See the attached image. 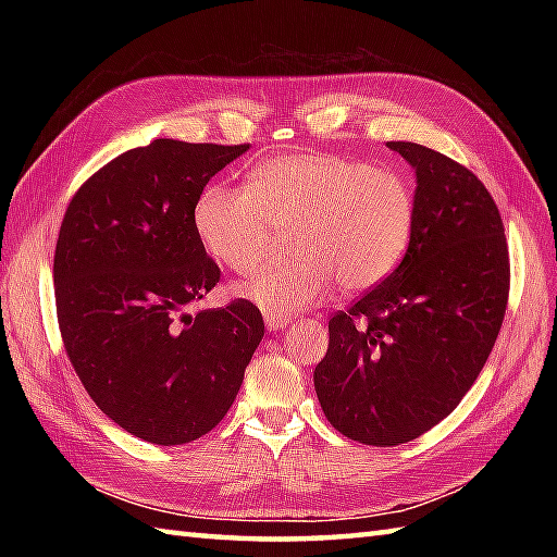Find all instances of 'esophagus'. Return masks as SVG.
Returning <instances> with one entry per match:
<instances>
[{"label": "esophagus", "instance_id": "1", "mask_svg": "<svg viewBox=\"0 0 557 557\" xmlns=\"http://www.w3.org/2000/svg\"><path fill=\"white\" fill-rule=\"evenodd\" d=\"M289 321H292V318H287V315H270V313L265 315V325H268V330H272V333H277V330L287 327Z\"/></svg>", "mask_w": 557, "mask_h": 557}]
</instances>
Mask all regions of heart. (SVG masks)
<instances>
[{
	"label": "heart",
	"mask_w": 557,
	"mask_h": 557,
	"mask_svg": "<svg viewBox=\"0 0 557 557\" xmlns=\"http://www.w3.org/2000/svg\"><path fill=\"white\" fill-rule=\"evenodd\" d=\"M413 194L405 176L330 152L265 160L246 188L210 184L194 208L200 246L234 272L253 270L277 232H289L287 265H268L236 294L270 315H294L323 301L335 282L363 294L405 258L413 230Z\"/></svg>",
	"instance_id": "1"
}]
</instances>
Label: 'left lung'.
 <instances>
[{"label": "left lung", "instance_id": "8db88e82", "mask_svg": "<svg viewBox=\"0 0 557 557\" xmlns=\"http://www.w3.org/2000/svg\"><path fill=\"white\" fill-rule=\"evenodd\" d=\"M417 172L405 258L381 285L330 318L313 385L327 421L363 445L431 431L474 385L500 333L510 256L498 206L465 164L389 140Z\"/></svg>", "mask_w": 557, "mask_h": 557}]
</instances>
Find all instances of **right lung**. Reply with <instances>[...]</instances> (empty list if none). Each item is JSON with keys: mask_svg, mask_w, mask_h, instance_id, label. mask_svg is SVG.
Wrapping results in <instances>:
<instances>
[{"mask_svg": "<svg viewBox=\"0 0 557 557\" xmlns=\"http://www.w3.org/2000/svg\"><path fill=\"white\" fill-rule=\"evenodd\" d=\"M248 146L156 138L83 184L54 251L59 333L102 413L156 445L206 435L263 339L251 301L191 311L220 282L194 230L206 184Z\"/></svg>", "mask_w": 557, "mask_h": 557, "instance_id": "add662e5", "label": "right lung"}]
</instances>
